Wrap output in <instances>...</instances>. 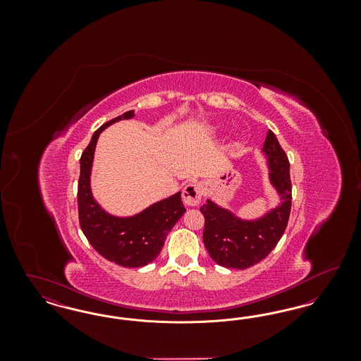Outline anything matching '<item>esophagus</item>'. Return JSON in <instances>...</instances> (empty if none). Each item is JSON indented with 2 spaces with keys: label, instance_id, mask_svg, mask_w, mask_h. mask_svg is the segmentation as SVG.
Listing matches in <instances>:
<instances>
[{
  "label": "esophagus",
  "instance_id": "1",
  "mask_svg": "<svg viewBox=\"0 0 361 361\" xmlns=\"http://www.w3.org/2000/svg\"><path fill=\"white\" fill-rule=\"evenodd\" d=\"M203 196V188L199 183H189L183 190V202L189 207L200 204Z\"/></svg>",
  "mask_w": 361,
  "mask_h": 361
}]
</instances>
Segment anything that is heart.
<instances>
[{
  "label": "heart",
  "instance_id": "b5f03b06",
  "mask_svg": "<svg viewBox=\"0 0 361 361\" xmlns=\"http://www.w3.org/2000/svg\"><path fill=\"white\" fill-rule=\"evenodd\" d=\"M218 130H221V127H214V128H212V130H211V131H212V133H216V131H218Z\"/></svg>",
  "mask_w": 361,
  "mask_h": 361
}]
</instances>
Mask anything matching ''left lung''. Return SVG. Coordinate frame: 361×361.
I'll list each match as a JSON object with an SVG mask.
<instances>
[{
  "instance_id": "obj_1",
  "label": "left lung",
  "mask_w": 361,
  "mask_h": 361,
  "mask_svg": "<svg viewBox=\"0 0 361 361\" xmlns=\"http://www.w3.org/2000/svg\"><path fill=\"white\" fill-rule=\"evenodd\" d=\"M262 154L268 168V181L279 203L261 216L246 219L211 199L200 207L206 224L203 242L209 257L218 265L246 269L267 257L284 234L291 211L290 162L272 131L264 142Z\"/></svg>"
}]
</instances>
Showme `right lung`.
I'll use <instances>...</instances> for the list:
<instances>
[{
  "instance_id": "1",
  "label": "right lung",
  "mask_w": 361,
  "mask_h": 361,
  "mask_svg": "<svg viewBox=\"0 0 361 361\" xmlns=\"http://www.w3.org/2000/svg\"><path fill=\"white\" fill-rule=\"evenodd\" d=\"M134 114V111L124 112L106 121L92 135L80 159L78 181V215L86 238L104 258L126 268H139L154 261L162 250L168 233L187 211L181 202V192L130 216L112 215L94 199L90 177L99 137L114 123L133 119Z\"/></svg>"
}]
</instances>
